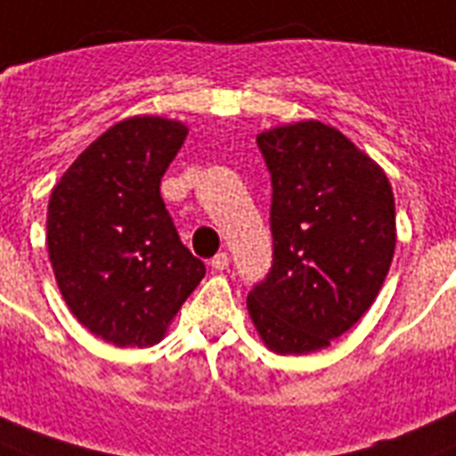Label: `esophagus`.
Listing matches in <instances>:
<instances>
[{
    "label": "esophagus",
    "mask_w": 456,
    "mask_h": 456,
    "mask_svg": "<svg viewBox=\"0 0 456 456\" xmlns=\"http://www.w3.org/2000/svg\"><path fill=\"white\" fill-rule=\"evenodd\" d=\"M210 265H213L215 270H220V273H222V270H227V267H229V253H224V251L217 253V256L210 260Z\"/></svg>",
    "instance_id": "34e87169"
}]
</instances>
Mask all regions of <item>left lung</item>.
Masks as SVG:
<instances>
[{
  "label": "left lung",
  "mask_w": 456,
  "mask_h": 456,
  "mask_svg": "<svg viewBox=\"0 0 456 456\" xmlns=\"http://www.w3.org/2000/svg\"><path fill=\"white\" fill-rule=\"evenodd\" d=\"M273 205V267L248 291L260 339L311 354L359 322L390 270L397 227L387 176L321 121L258 135Z\"/></svg>",
  "instance_id": "8db88e82"
}]
</instances>
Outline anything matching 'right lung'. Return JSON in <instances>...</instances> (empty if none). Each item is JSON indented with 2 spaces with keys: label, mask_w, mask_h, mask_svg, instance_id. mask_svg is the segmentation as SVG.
<instances>
[{
  "label": "right lung",
  "mask_w": 456,
  "mask_h": 456,
  "mask_svg": "<svg viewBox=\"0 0 456 456\" xmlns=\"http://www.w3.org/2000/svg\"><path fill=\"white\" fill-rule=\"evenodd\" d=\"M182 121L107 128L52 191L47 251L81 325L117 346H152L205 277L176 234L159 182L186 141Z\"/></svg>",
  "instance_id": "obj_1"
}]
</instances>
